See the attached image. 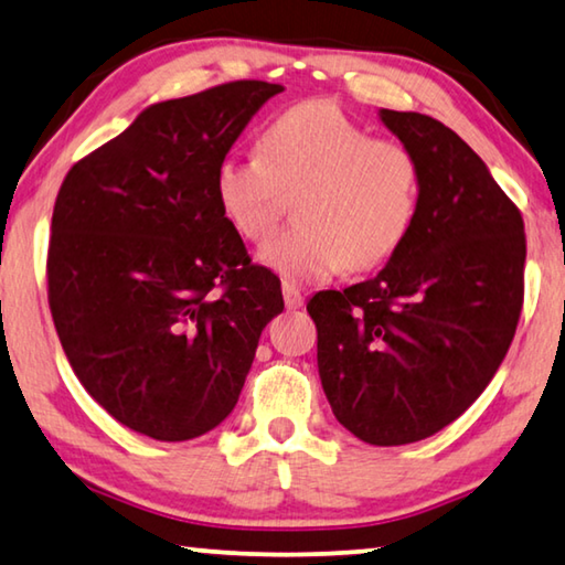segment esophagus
Segmentation results:
<instances>
[{
    "instance_id": "1",
    "label": "esophagus",
    "mask_w": 565,
    "mask_h": 565,
    "mask_svg": "<svg viewBox=\"0 0 565 565\" xmlns=\"http://www.w3.org/2000/svg\"><path fill=\"white\" fill-rule=\"evenodd\" d=\"M284 303L286 309H299L303 303V294L294 284H284Z\"/></svg>"
}]
</instances>
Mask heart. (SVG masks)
Instances as JSON below:
<instances>
[{"label": "heart", "mask_w": 565, "mask_h": 565, "mask_svg": "<svg viewBox=\"0 0 565 565\" xmlns=\"http://www.w3.org/2000/svg\"><path fill=\"white\" fill-rule=\"evenodd\" d=\"M297 201L301 226L258 250L286 281L315 284L344 266H382L417 218L419 166L405 146L377 140L331 100L286 107L266 122L258 153H226L213 170V195L241 238L258 244L276 226L281 191Z\"/></svg>", "instance_id": "b5f03b06"}]
</instances>
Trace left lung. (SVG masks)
Segmentation results:
<instances>
[{
    "label": "left lung",
    "mask_w": 565,
    "mask_h": 565,
    "mask_svg": "<svg viewBox=\"0 0 565 565\" xmlns=\"http://www.w3.org/2000/svg\"><path fill=\"white\" fill-rule=\"evenodd\" d=\"M380 120L419 166L415 226L372 279L319 291L307 311L334 417L390 447L440 433L495 377L523 307L525 234L458 132L384 107Z\"/></svg>",
    "instance_id": "8db88e82"
}]
</instances>
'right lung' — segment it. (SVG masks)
<instances>
[{
	"mask_svg": "<svg viewBox=\"0 0 565 565\" xmlns=\"http://www.w3.org/2000/svg\"><path fill=\"white\" fill-rule=\"evenodd\" d=\"M281 85L238 79L148 105L55 201L50 309L70 364L120 425L193 440L236 407L281 284L250 264L213 170Z\"/></svg>",
	"mask_w": 565,
	"mask_h": 565,
	"instance_id": "obj_1",
	"label": "right lung"
}]
</instances>
